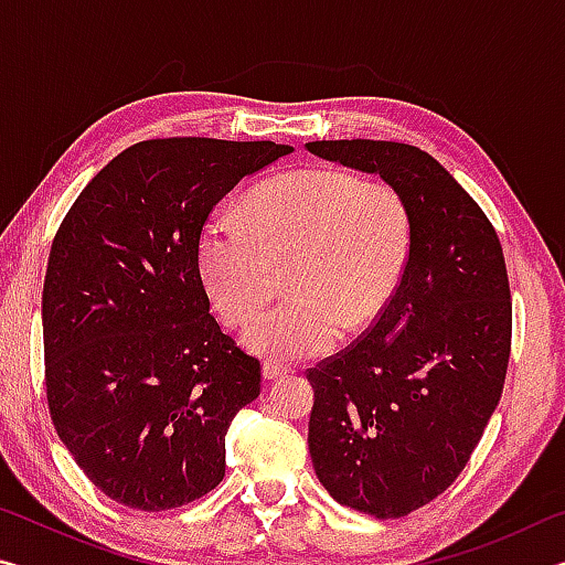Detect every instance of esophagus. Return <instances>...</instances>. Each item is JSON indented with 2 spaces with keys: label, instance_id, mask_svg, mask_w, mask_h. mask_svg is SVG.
Listing matches in <instances>:
<instances>
[{
  "label": "esophagus",
  "instance_id": "obj_1",
  "mask_svg": "<svg viewBox=\"0 0 565 565\" xmlns=\"http://www.w3.org/2000/svg\"><path fill=\"white\" fill-rule=\"evenodd\" d=\"M289 374V369L286 366H281V363H274V361H266L264 363V379H281V376H286Z\"/></svg>",
  "mask_w": 565,
  "mask_h": 565
}]
</instances>
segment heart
<instances>
[{
  "instance_id": "obj_1",
  "label": "heart",
  "mask_w": 565,
  "mask_h": 565,
  "mask_svg": "<svg viewBox=\"0 0 565 565\" xmlns=\"http://www.w3.org/2000/svg\"><path fill=\"white\" fill-rule=\"evenodd\" d=\"M411 246L414 222L394 186L309 167L256 186L246 218L224 209L209 214L196 236V269L224 321L244 327L271 301L276 269L289 262L291 299L256 319L246 343L262 356L299 361L384 311Z\"/></svg>"
}]
</instances>
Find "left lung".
<instances>
[{"label": "left lung", "mask_w": 565, "mask_h": 565, "mask_svg": "<svg viewBox=\"0 0 565 565\" xmlns=\"http://www.w3.org/2000/svg\"><path fill=\"white\" fill-rule=\"evenodd\" d=\"M379 174L408 204L411 259L384 311L337 356L309 369V454L333 499L401 519L451 486L499 406L511 356V289L489 216L418 147L309 141Z\"/></svg>", "instance_id": "left-lung-1"}]
</instances>
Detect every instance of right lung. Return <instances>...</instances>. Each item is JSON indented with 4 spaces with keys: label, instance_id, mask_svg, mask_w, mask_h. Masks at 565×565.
<instances>
[{
    "label": "right lung",
    "instance_id": "right-lung-1",
    "mask_svg": "<svg viewBox=\"0 0 565 565\" xmlns=\"http://www.w3.org/2000/svg\"><path fill=\"white\" fill-rule=\"evenodd\" d=\"M291 147L204 137L124 149L66 212L42 294L46 404L111 501L169 511L216 489L262 363L209 313L196 236L244 177Z\"/></svg>",
    "mask_w": 565,
    "mask_h": 565
}]
</instances>
